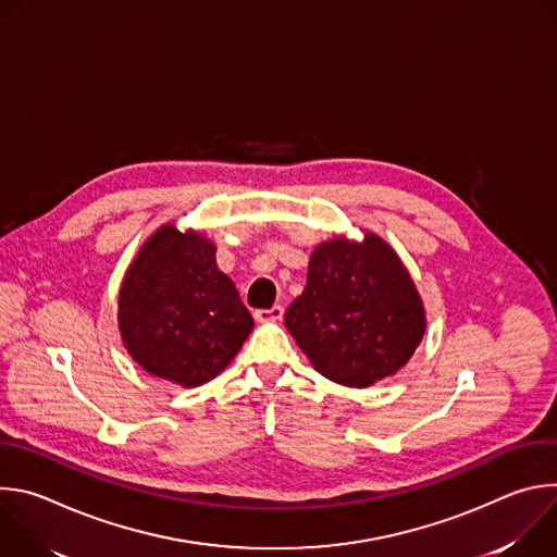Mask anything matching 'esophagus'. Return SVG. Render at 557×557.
I'll return each mask as SVG.
<instances>
[{
	"instance_id": "obj_1",
	"label": "esophagus",
	"mask_w": 557,
	"mask_h": 557,
	"mask_svg": "<svg viewBox=\"0 0 557 557\" xmlns=\"http://www.w3.org/2000/svg\"><path fill=\"white\" fill-rule=\"evenodd\" d=\"M282 317H284V308H282L280 304H275V306H271V308H260V310H256V320L262 322V324H267V322H280Z\"/></svg>"
}]
</instances>
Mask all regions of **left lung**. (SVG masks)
I'll list each match as a JSON object with an SVG mask.
<instances>
[{"label": "left lung", "mask_w": 557, "mask_h": 557, "mask_svg": "<svg viewBox=\"0 0 557 557\" xmlns=\"http://www.w3.org/2000/svg\"><path fill=\"white\" fill-rule=\"evenodd\" d=\"M284 324L317 372L368 387L410 361L428 317L401 258L381 235L363 231L361 243L335 235L312 249L306 288Z\"/></svg>", "instance_id": "left-lung-1"}]
</instances>
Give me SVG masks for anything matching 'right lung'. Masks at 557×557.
<instances>
[{"instance_id": "add662e5", "label": "right lung", "mask_w": 557, "mask_h": 557, "mask_svg": "<svg viewBox=\"0 0 557 557\" xmlns=\"http://www.w3.org/2000/svg\"><path fill=\"white\" fill-rule=\"evenodd\" d=\"M116 320L127 355L183 387L215 379L253 329L235 284L215 264V245L172 222L158 226L127 267Z\"/></svg>"}]
</instances>
